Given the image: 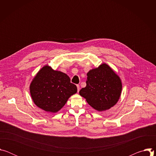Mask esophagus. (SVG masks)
Returning a JSON list of instances; mask_svg holds the SVG:
<instances>
[{
  "mask_svg": "<svg viewBox=\"0 0 156 156\" xmlns=\"http://www.w3.org/2000/svg\"><path fill=\"white\" fill-rule=\"evenodd\" d=\"M76 86H77V91H78V92H79V91H80V85L77 84Z\"/></svg>",
  "mask_w": 156,
  "mask_h": 156,
  "instance_id": "1",
  "label": "esophagus"
}]
</instances>
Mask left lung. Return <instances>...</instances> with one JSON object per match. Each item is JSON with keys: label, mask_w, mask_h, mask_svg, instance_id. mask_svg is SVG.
I'll use <instances>...</instances> for the list:
<instances>
[{"label": "left lung", "mask_w": 156, "mask_h": 156, "mask_svg": "<svg viewBox=\"0 0 156 156\" xmlns=\"http://www.w3.org/2000/svg\"><path fill=\"white\" fill-rule=\"evenodd\" d=\"M86 86L80 91V94L87 102L98 111L113 107L120 98L122 83L120 78L105 63L87 73Z\"/></svg>", "instance_id": "obj_1"}]
</instances>
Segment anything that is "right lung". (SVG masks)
I'll use <instances>...</instances> for the list:
<instances>
[{"label":"right lung","mask_w":156,"mask_h":156,"mask_svg":"<svg viewBox=\"0 0 156 156\" xmlns=\"http://www.w3.org/2000/svg\"><path fill=\"white\" fill-rule=\"evenodd\" d=\"M77 92L76 86L64 73L44 66L30 84V93L34 104L44 110L57 112L68 99Z\"/></svg>","instance_id":"add662e5"}]
</instances>
